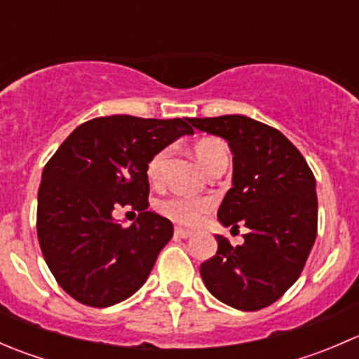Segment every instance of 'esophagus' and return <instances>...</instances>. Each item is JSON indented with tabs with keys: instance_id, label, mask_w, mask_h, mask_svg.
<instances>
[{
	"instance_id": "esophagus-1",
	"label": "esophagus",
	"mask_w": 359,
	"mask_h": 359,
	"mask_svg": "<svg viewBox=\"0 0 359 359\" xmlns=\"http://www.w3.org/2000/svg\"><path fill=\"white\" fill-rule=\"evenodd\" d=\"M193 231H187V229H180V227H177L175 229V236L177 238H182V240H187V238L193 236Z\"/></svg>"
}]
</instances>
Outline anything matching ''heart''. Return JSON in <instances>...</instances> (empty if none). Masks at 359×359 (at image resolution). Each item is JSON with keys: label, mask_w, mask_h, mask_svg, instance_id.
<instances>
[{"label": "heart", "mask_w": 359, "mask_h": 359, "mask_svg": "<svg viewBox=\"0 0 359 359\" xmlns=\"http://www.w3.org/2000/svg\"><path fill=\"white\" fill-rule=\"evenodd\" d=\"M194 156H196L198 163L203 166L206 173L212 172L219 165H224L229 159V151L224 140L215 139V137H206V139H200L193 147ZM170 158V149H159L153 158L147 163V179L151 184H161L163 175H165L166 163ZM212 203L208 200H193V198H184V196H172L168 200H163L159 203V210L165 213L168 219L175 220V222L184 224V226H194L201 220L210 210Z\"/></svg>", "instance_id": "b5f03b06"}]
</instances>
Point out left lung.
<instances>
[{"instance_id":"obj_1","label":"left lung","mask_w":359,"mask_h":359,"mask_svg":"<svg viewBox=\"0 0 359 359\" xmlns=\"http://www.w3.org/2000/svg\"><path fill=\"white\" fill-rule=\"evenodd\" d=\"M191 125L229 144L233 187L217 217L226 227H248L238 247L217 234L219 248L200 274L220 302L264 309L306 266L318 233L316 180L300 151L273 126L241 114L193 118Z\"/></svg>"}]
</instances>
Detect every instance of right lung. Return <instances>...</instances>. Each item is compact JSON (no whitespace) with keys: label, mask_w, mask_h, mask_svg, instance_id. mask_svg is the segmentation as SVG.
Segmentation results:
<instances>
[{"label":"right lung","mask_w":359,"mask_h":359,"mask_svg":"<svg viewBox=\"0 0 359 359\" xmlns=\"http://www.w3.org/2000/svg\"><path fill=\"white\" fill-rule=\"evenodd\" d=\"M191 118L100 116L79 125L48 159L38 191L39 247L57 283L78 302L107 307L149 276L173 226L149 206L147 163L194 132ZM119 205L140 212L130 228L111 219Z\"/></svg>","instance_id":"add662e5"}]
</instances>
